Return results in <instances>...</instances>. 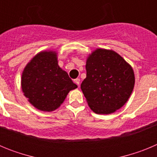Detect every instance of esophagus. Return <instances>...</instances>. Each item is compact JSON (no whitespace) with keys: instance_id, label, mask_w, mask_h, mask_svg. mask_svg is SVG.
<instances>
[{"instance_id":"esophagus-1","label":"esophagus","mask_w":157,"mask_h":157,"mask_svg":"<svg viewBox=\"0 0 157 157\" xmlns=\"http://www.w3.org/2000/svg\"><path fill=\"white\" fill-rule=\"evenodd\" d=\"M74 82L75 83V84H77L78 86H79V84H80V78H75V79H74Z\"/></svg>"}]
</instances>
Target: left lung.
<instances>
[{
  "instance_id": "1",
  "label": "left lung",
  "mask_w": 157,
  "mask_h": 157,
  "mask_svg": "<svg viewBox=\"0 0 157 157\" xmlns=\"http://www.w3.org/2000/svg\"><path fill=\"white\" fill-rule=\"evenodd\" d=\"M86 69L81 90L93 112L109 115L127 103L135 78L132 67L120 54L97 48L87 57Z\"/></svg>"
}]
</instances>
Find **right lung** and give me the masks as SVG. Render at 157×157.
<instances>
[{
  "instance_id": "right-lung-1",
  "label": "right lung",
  "mask_w": 157,
  "mask_h": 157,
  "mask_svg": "<svg viewBox=\"0 0 157 157\" xmlns=\"http://www.w3.org/2000/svg\"><path fill=\"white\" fill-rule=\"evenodd\" d=\"M23 95L34 108L52 112L77 88L65 71L58 65L56 51H41L30 59L22 73Z\"/></svg>"
}]
</instances>
